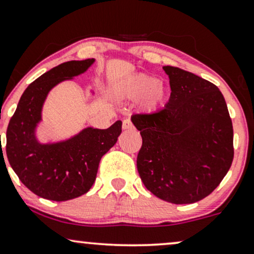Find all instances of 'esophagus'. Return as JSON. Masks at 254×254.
Listing matches in <instances>:
<instances>
[{
	"instance_id": "1",
	"label": "esophagus",
	"mask_w": 254,
	"mask_h": 254,
	"mask_svg": "<svg viewBox=\"0 0 254 254\" xmlns=\"http://www.w3.org/2000/svg\"><path fill=\"white\" fill-rule=\"evenodd\" d=\"M123 130H130V129H133V124L132 122H131L130 120H124L123 121Z\"/></svg>"
}]
</instances>
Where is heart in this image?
I'll return each instance as SVG.
<instances>
[{"label": "heart", "instance_id": "1", "mask_svg": "<svg viewBox=\"0 0 254 254\" xmlns=\"http://www.w3.org/2000/svg\"><path fill=\"white\" fill-rule=\"evenodd\" d=\"M118 99L137 101L144 114H155L162 108L166 98V88L163 82L147 73H134L118 82L114 88Z\"/></svg>", "mask_w": 254, "mask_h": 254}]
</instances>
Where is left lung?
I'll use <instances>...</instances> for the list:
<instances>
[{
    "mask_svg": "<svg viewBox=\"0 0 254 254\" xmlns=\"http://www.w3.org/2000/svg\"><path fill=\"white\" fill-rule=\"evenodd\" d=\"M163 69L171 88L168 104L155 114L131 117L143 139L138 173L156 197L195 203L220 184L232 165V121L213 83L176 66Z\"/></svg>",
    "mask_w": 254,
    "mask_h": 254,
    "instance_id": "left-lung-1",
    "label": "left lung"
}]
</instances>
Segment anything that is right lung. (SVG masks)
Returning a JSON list of instances; mask_svg holds the SVG:
<instances>
[{"instance_id":"obj_1","label":"right lung","mask_w":254,"mask_h":254,"mask_svg":"<svg viewBox=\"0 0 254 254\" xmlns=\"http://www.w3.org/2000/svg\"><path fill=\"white\" fill-rule=\"evenodd\" d=\"M94 62V59L69 61L38 77L24 90L9 122L5 146L9 164L38 197L64 201L86 193L95 183L101 158L122 132V122L117 121L105 130L86 127L59 143L42 144L36 138V127L50 90L81 75Z\"/></svg>"}]
</instances>
